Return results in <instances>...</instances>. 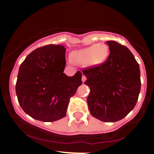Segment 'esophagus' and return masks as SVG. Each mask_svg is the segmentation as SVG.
<instances>
[{
    "mask_svg": "<svg viewBox=\"0 0 154 154\" xmlns=\"http://www.w3.org/2000/svg\"><path fill=\"white\" fill-rule=\"evenodd\" d=\"M85 80H86V77H85V75H82V82H85Z\"/></svg>",
    "mask_w": 154,
    "mask_h": 154,
    "instance_id": "esophagus-1",
    "label": "esophagus"
}]
</instances>
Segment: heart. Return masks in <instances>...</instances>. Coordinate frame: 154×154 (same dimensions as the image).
<instances>
[{"label":"heart","instance_id":"obj_1","mask_svg":"<svg viewBox=\"0 0 154 154\" xmlns=\"http://www.w3.org/2000/svg\"><path fill=\"white\" fill-rule=\"evenodd\" d=\"M109 55V48L105 44H94L89 47L75 50L71 53V60L78 65H99L106 61Z\"/></svg>","mask_w":154,"mask_h":154}]
</instances>
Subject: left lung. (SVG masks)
<instances>
[{
  "label": "left lung",
  "mask_w": 154,
  "mask_h": 154,
  "mask_svg": "<svg viewBox=\"0 0 154 154\" xmlns=\"http://www.w3.org/2000/svg\"><path fill=\"white\" fill-rule=\"evenodd\" d=\"M107 60L82 71L90 92L87 103L91 115L106 123L123 119L137 104L140 92V70L131 51L115 41H108Z\"/></svg>",
  "instance_id": "8db88e82"
}]
</instances>
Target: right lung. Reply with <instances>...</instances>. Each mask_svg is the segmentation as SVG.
Masks as SVG:
<instances>
[{
    "instance_id": "right-lung-1",
    "label": "right lung",
    "mask_w": 154,
    "mask_h": 154,
    "mask_svg": "<svg viewBox=\"0 0 154 154\" xmlns=\"http://www.w3.org/2000/svg\"><path fill=\"white\" fill-rule=\"evenodd\" d=\"M65 48L48 45L31 52L20 65L16 95L21 109L37 120L54 122L65 117L69 100L82 84L78 71L69 77L63 72Z\"/></svg>"
}]
</instances>
